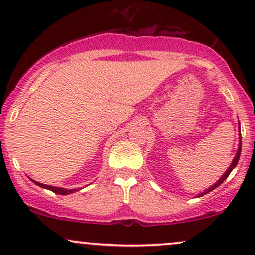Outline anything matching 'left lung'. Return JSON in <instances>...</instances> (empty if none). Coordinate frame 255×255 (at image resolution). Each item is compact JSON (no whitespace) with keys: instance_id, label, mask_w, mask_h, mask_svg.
<instances>
[{"instance_id":"obj_1","label":"left lung","mask_w":255,"mask_h":255,"mask_svg":"<svg viewBox=\"0 0 255 255\" xmlns=\"http://www.w3.org/2000/svg\"><path fill=\"white\" fill-rule=\"evenodd\" d=\"M239 131H240V127H239ZM240 152H242V134L239 135V147H238V151H237V154H236V156H235V159H233V161H232V163H231V166L229 167L228 168V170H226V172L224 173V175H223L221 179H219L217 182H216L214 186L212 187H210L209 188V189H207L204 191V193H202L201 195H198V196H202V195H205V194H208V193H210L211 190H214V189H216V188H217L218 186H221V184L224 182V181L226 180V177H228L229 175H230V173L232 172V169L235 168V167L237 166V163H238V161H239V158H240Z\"/></svg>"}]
</instances>
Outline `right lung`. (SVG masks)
I'll list each match as a JSON object with an SVG mask.
<instances>
[{"label":"right lung","instance_id":"add662e5","mask_svg":"<svg viewBox=\"0 0 255 255\" xmlns=\"http://www.w3.org/2000/svg\"><path fill=\"white\" fill-rule=\"evenodd\" d=\"M31 181L36 183L37 186H39L41 188H45V189H48V190L53 191V193L59 194V195H68V194L74 193V191H78V189H64V188H58V187H53V186H46V184L36 182V181H33V180H31Z\"/></svg>","mask_w":255,"mask_h":255}]
</instances>
